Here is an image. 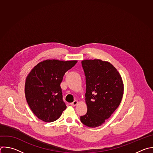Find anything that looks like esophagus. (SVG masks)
<instances>
[{"label":"esophagus","mask_w":153,"mask_h":153,"mask_svg":"<svg viewBox=\"0 0 153 153\" xmlns=\"http://www.w3.org/2000/svg\"><path fill=\"white\" fill-rule=\"evenodd\" d=\"M77 103H78V101H77V100H74L73 102H72V103H70V105H71V106H76L77 105Z\"/></svg>","instance_id":"obj_1"}]
</instances>
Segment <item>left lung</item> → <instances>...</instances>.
<instances>
[{"instance_id":"obj_1","label":"left lung","mask_w":153,"mask_h":153,"mask_svg":"<svg viewBox=\"0 0 153 153\" xmlns=\"http://www.w3.org/2000/svg\"><path fill=\"white\" fill-rule=\"evenodd\" d=\"M82 65L86 79L85 101L87 112L81 122L89 127H97L119 106L123 95L122 78L109 62L100 59L84 60Z\"/></svg>"}]
</instances>
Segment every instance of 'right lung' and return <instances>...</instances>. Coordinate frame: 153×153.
<instances>
[{"instance_id": "obj_1", "label": "right lung", "mask_w": 153, "mask_h": 153, "mask_svg": "<svg viewBox=\"0 0 153 153\" xmlns=\"http://www.w3.org/2000/svg\"><path fill=\"white\" fill-rule=\"evenodd\" d=\"M77 61L45 60L38 64L26 79L25 95L33 113L41 120H58L67 106L60 84L65 73Z\"/></svg>"}]
</instances>
